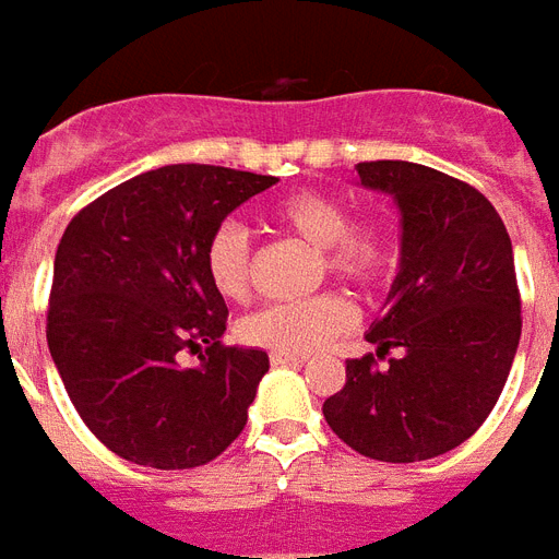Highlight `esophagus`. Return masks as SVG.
<instances>
[{
	"label": "esophagus",
	"instance_id": "obj_1",
	"mask_svg": "<svg viewBox=\"0 0 559 559\" xmlns=\"http://www.w3.org/2000/svg\"><path fill=\"white\" fill-rule=\"evenodd\" d=\"M271 364L274 366H302L306 357L302 355H280V352H271Z\"/></svg>",
	"mask_w": 559,
	"mask_h": 559
}]
</instances>
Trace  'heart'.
I'll return each instance as SVG.
<instances>
[{
    "label": "heart",
    "instance_id": "b5f03b06",
    "mask_svg": "<svg viewBox=\"0 0 559 559\" xmlns=\"http://www.w3.org/2000/svg\"><path fill=\"white\" fill-rule=\"evenodd\" d=\"M276 222L323 253L325 267L349 283H372L392 259L390 236L378 222L352 225L349 207L325 193H294L276 204ZM204 274L225 300H242L251 288V239L239 222H222L204 245ZM352 325L349 302L337 294L276 302L248 314L239 337L280 355H311Z\"/></svg>",
    "mask_w": 559,
    "mask_h": 559
}]
</instances>
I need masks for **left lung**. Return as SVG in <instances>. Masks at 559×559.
<instances>
[{"instance_id":"1","label":"left lung","mask_w":559,"mask_h":559,"mask_svg":"<svg viewBox=\"0 0 559 559\" xmlns=\"http://www.w3.org/2000/svg\"><path fill=\"white\" fill-rule=\"evenodd\" d=\"M366 190L401 213L399 274L366 341L374 357L346 360L325 399L329 427L360 456L424 462L459 448L488 418L520 346L513 248L493 204L439 169L409 160L357 164Z\"/></svg>"}]
</instances>
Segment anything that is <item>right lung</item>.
<instances>
[{
  "label": "right lung",
  "instance_id": "right-lung-1",
  "mask_svg": "<svg viewBox=\"0 0 559 559\" xmlns=\"http://www.w3.org/2000/svg\"><path fill=\"white\" fill-rule=\"evenodd\" d=\"M274 176L169 164L71 218L53 257L48 349L71 404L120 459L207 464L245 430L262 349L222 346L225 297L204 274L210 234ZM202 350L185 370L177 352Z\"/></svg>",
  "mask_w": 559,
  "mask_h": 559
}]
</instances>
